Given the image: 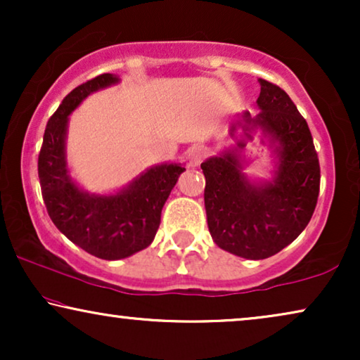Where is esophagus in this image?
I'll list each match as a JSON object with an SVG mask.
<instances>
[{"instance_id":"34e87169","label":"esophagus","mask_w":360,"mask_h":360,"mask_svg":"<svg viewBox=\"0 0 360 360\" xmlns=\"http://www.w3.org/2000/svg\"><path fill=\"white\" fill-rule=\"evenodd\" d=\"M203 157H205V152L201 150V149H193L190 152V164L191 165H200V162L203 160Z\"/></svg>"}]
</instances>
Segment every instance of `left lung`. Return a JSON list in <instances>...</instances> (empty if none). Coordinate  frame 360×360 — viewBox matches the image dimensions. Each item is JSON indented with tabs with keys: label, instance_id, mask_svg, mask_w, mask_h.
I'll list each match as a JSON object with an SVG mask.
<instances>
[{
	"label": "left lung",
	"instance_id": "left-lung-1",
	"mask_svg": "<svg viewBox=\"0 0 360 360\" xmlns=\"http://www.w3.org/2000/svg\"><path fill=\"white\" fill-rule=\"evenodd\" d=\"M259 82L260 112L245 111L243 129L260 126L280 142L275 180L252 185L231 152L201 164L211 238L221 249L254 260L280 252L302 234L316 208L321 179L304 117L278 85L264 78Z\"/></svg>",
	"mask_w": 360,
	"mask_h": 360
}]
</instances>
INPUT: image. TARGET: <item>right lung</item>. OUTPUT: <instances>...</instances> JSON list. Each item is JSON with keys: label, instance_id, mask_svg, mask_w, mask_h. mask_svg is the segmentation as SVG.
Masks as SVG:
<instances>
[{"label": "right lung", "instance_id": "obj_1", "mask_svg": "<svg viewBox=\"0 0 360 360\" xmlns=\"http://www.w3.org/2000/svg\"><path fill=\"white\" fill-rule=\"evenodd\" d=\"M117 82L103 73L63 98L46 126L39 152L37 172L47 213L58 231L95 257L116 260L146 249L155 238L160 213L172 188L185 169L157 165L111 196H95L78 190L65 167L68 115L90 93Z\"/></svg>", "mask_w": 360, "mask_h": 360}]
</instances>
